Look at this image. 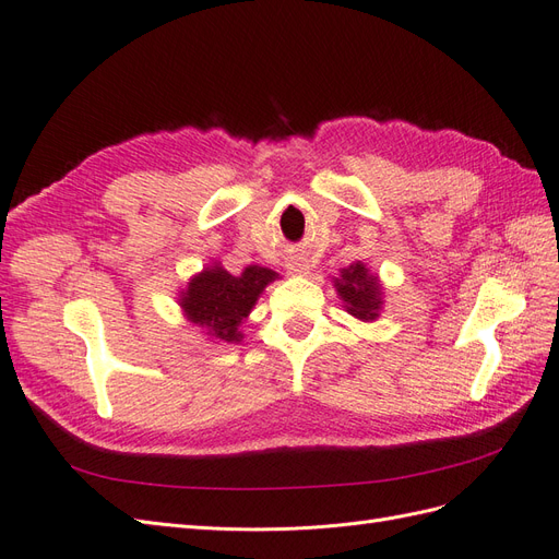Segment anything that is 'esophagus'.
<instances>
[{
	"label": "esophagus",
	"instance_id": "obj_1",
	"mask_svg": "<svg viewBox=\"0 0 559 559\" xmlns=\"http://www.w3.org/2000/svg\"><path fill=\"white\" fill-rule=\"evenodd\" d=\"M289 270L294 275H308L310 273V263L308 259H292L289 261Z\"/></svg>",
	"mask_w": 559,
	"mask_h": 559
}]
</instances>
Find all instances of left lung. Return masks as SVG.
I'll return each instance as SVG.
<instances>
[{
    "instance_id": "obj_1",
    "label": "left lung",
    "mask_w": 559,
    "mask_h": 559,
    "mask_svg": "<svg viewBox=\"0 0 559 559\" xmlns=\"http://www.w3.org/2000/svg\"><path fill=\"white\" fill-rule=\"evenodd\" d=\"M333 286L352 317L361 321L378 319L382 310V284L361 261L343 267L341 275L333 277Z\"/></svg>"
}]
</instances>
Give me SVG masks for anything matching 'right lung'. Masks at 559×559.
<instances>
[{
    "label": "right lung",
    "instance_id": "right-lung-1",
    "mask_svg": "<svg viewBox=\"0 0 559 559\" xmlns=\"http://www.w3.org/2000/svg\"><path fill=\"white\" fill-rule=\"evenodd\" d=\"M280 275L261 265H247L242 275H230L224 265H207L193 275L189 286L179 294V306L191 324L205 329L214 341L240 343L242 321L257 306L270 282Z\"/></svg>",
    "mask_w": 559,
    "mask_h": 559
}]
</instances>
